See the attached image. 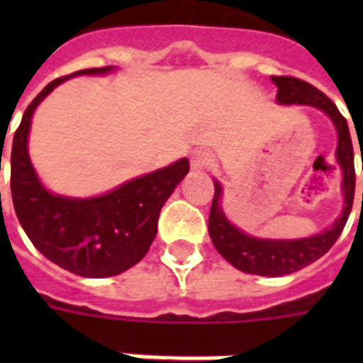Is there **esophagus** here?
Instances as JSON below:
<instances>
[{"label": "esophagus", "instance_id": "34e87169", "mask_svg": "<svg viewBox=\"0 0 363 363\" xmlns=\"http://www.w3.org/2000/svg\"><path fill=\"white\" fill-rule=\"evenodd\" d=\"M211 165V156L203 150H198V152L194 154L192 160H190V169L194 173H203L205 169H209Z\"/></svg>", "mask_w": 363, "mask_h": 363}]
</instances>
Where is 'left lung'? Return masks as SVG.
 Here are the masks:
<instances>
[{
  "label": "left lung",
  "mask_w": 363,
  "mask_h": 363,
  "mask_svg": "<svg viewBox=\"0 0 363 363\" xmlns=\"http://www.w3.org/2000/svg\"><path fill=\"white\" fill-rule=\"evenodd\" d=\"M279 88L277 92V104L279 105H307L322 111L324 115L330 116L332 124L337 131V160L343 182H341V192H343L345 205L341 215L335 218L332 226L322 230L316 235L299 239H262L248 235L238 226H233L228 220L226 213L222 209V186L220 182H215V198L211 205L209 215V235L215 248L226 258L233 267H238L242 273L259 277H282L303 269L309 264L322 258L324 254L333 247V242L343 232L345 224L349 220L350 209H352V199H354V148L350 139L349 124L339 113L332 99L326 94H322L318 88L311 86L309 82L299 81L294 77H271Z\"/></svg>",
  "instance_id": "left-lung-1"
}]
</instances>
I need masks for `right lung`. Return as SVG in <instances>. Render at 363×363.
<instances>
[{
  "instance_id": "add662e5",
  "label": "right lung",
  "mask_w": 363,
  "mask_h": 363,
  "mask_svg": "<svg viewBox=\"0 0 363 363\" xmlns=\"http://www.w3.org/2000/svg\"><path fill=\"white\" fill-rule=\"evenodd\" d=\"M115 69H82L48 82L28 105L11 150V194L20 226L45 258L88 279L121 275L141 262L158 232L160 211L190 169L188 158H181L94 198L52 194L39 181L28 152L39 104L71 77L107 75Z\"/></svg>"
}]
</instances>
